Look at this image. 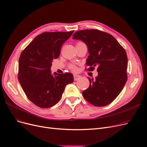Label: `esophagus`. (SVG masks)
I'll return each instance as SVG.
<instances>
[{
	"label": "esophagus",
	"instance_id": "obj_1",
	"mask_svg": "<svg viewBox=\"0 0 147 147\" xmlns=\"http://www.w3.org/2000/svg\"><path fill=\"white\" fill-rule=\"evenodd\" d=\"M81 78V76L79 75H77V74H74V80L75 81L78 80L79 79Z\"/></svg>",
	"mask_w": 147,
	"mask_h": 147
}]
</instances>
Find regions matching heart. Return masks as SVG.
I'll return each mask as SVG.
<instances>
[{
    "mask_svg": "<svg viewBox=\"0 0 147 147\" xmlns=\"http://www.w3.org/2000/svg\"><path fill=\"white\" fill-rule=\"evenodd\" d=\"M71 69H72L73 70H74V71H76V70L77 69V68H76V67L74 66V65H72V66H71Z\"/></svg>",
    "mask_w": 147,
    "mask_h": 147,
    "instance_id": "obj_1",
    "label": "heart"
}]
</instances>
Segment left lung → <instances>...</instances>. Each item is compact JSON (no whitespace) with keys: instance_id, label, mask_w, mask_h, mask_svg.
Masks as SVG:
<instances>
[{"instance_id":"obj_1","label":"left lung","mask_w":147,"mask_h":147,"mask_svg":"<svg viewBox=\"0 0 147 147\" xmlns=\"http://www.w3.org/2000/svg\"><path fill=\"white\" fill-rule=\"evenodd\" d=\"M73 40L88 47L86 64L89 70L97 67L98 76L89 78V86L82 92L89 103L97 107L108 105L120 94L127 80L128 60L125 50L112 35L97 29L79 30Z\"/></svg>"}]
</instances>
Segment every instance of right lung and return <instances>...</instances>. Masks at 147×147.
Here are the masks:
<instances>
[{
    "instance_id": "1",
    "label": "right lung",
    "mask_w": 147,
    "mask_h": 147,
    "mask_svg": "<svg viewBox=\"0 0 147 147\" xmlns=\"http://www.w3.org/2000/svg\"><path fill=\"white\" fill-rule=\"evenodd\" d=\"M74 31L44 32L36 36L22 52L18 78L27 97L36 106L49 108L61 100L65 86L74 82L71 73L51 72L53 60Z\"/></svg>"
}]
</instances>
